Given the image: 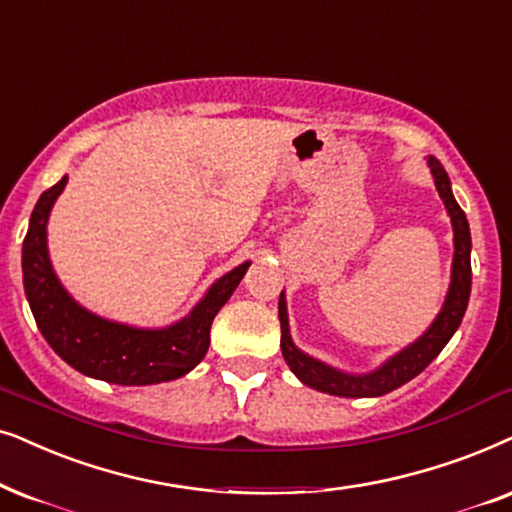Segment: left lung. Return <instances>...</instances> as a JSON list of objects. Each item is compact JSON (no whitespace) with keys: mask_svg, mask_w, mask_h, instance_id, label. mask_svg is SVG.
I'll use <instances>...</instances> for the list:
<instances>
[{"mask_svg":"<svg viewBox=\"0 0 512 512\" xmlns=\"http://www.w3.org/2000/svg\"><path fill=\"white\" fill-rule=\"evenodd\" d=\"M430 174L435 178V188L440 192L444 207L451 218V228H454V263H451V284L444 298V305L435 322L430 324L426 334L416 338L414 343L407 345L402 353L390 357L381 367L371 374H345L329 364H324L315 357L305 355L298 350L289 334V317H287V301H284V291L280 294V324H282V355L287 360L289 369L298 376V381L305 386L320 390V393L338 395V397H378L386 395L390 390L404 386L411 378L421 374L430 362L440 355V350L449 343L454 331L466 315L468 298H470V282H473V270H470V228L468 218L463 209L456 204L451 195V183L447 171L435 157L428 159Z\"/></svg>","mask_w":512,"mask_h":512,"instance_id":"8db88e82","label":"left lung"}]
</instances>
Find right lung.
<instances>
[{
    "mask_svg": "<svg viewBox=\"0 0 512 512\" xmlns=\"http://www.w3.org/2000/svg\"><path fill=\"white\" fill-rule=\"evenodd\" d=\"M68 176L44 190L23 240V284L30 310L46 343L72 369L117 386L174 381L197 367L209 350L211 322L242 282L249 261L211 284L188 317L164 329H138L103 320L82 308L51 268L46 223Z\"/></svg>",
    "mask_w": 512,
    "mask_h": 512,
    "instance_id": "add662e5",
    "label": "right lung"
}]
</instances>
